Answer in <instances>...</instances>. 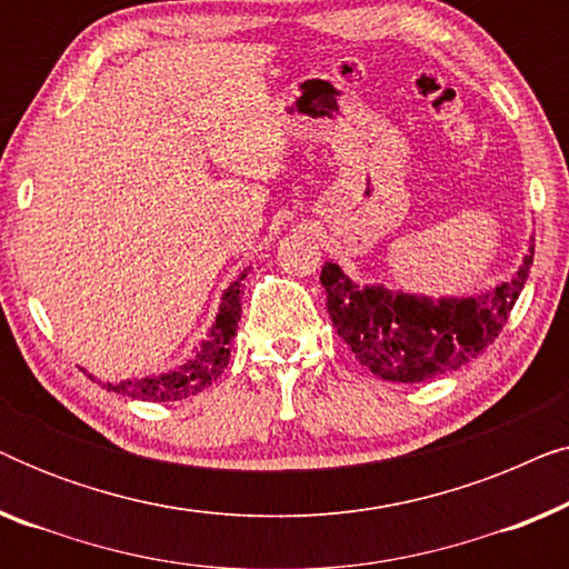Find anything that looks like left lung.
Returning a JSON list of instances; mask_svg holds the SVG:
<instances>
[{
	"label": "left lung",
	"mask_w": 569,
	"mask_h": 569,
	"mask_svg": "<svg viewBox=\"0 0 569 569\" xmlns=\"http://www.w3.org/2000/svg\"><path fill=\"white\" fill-rule=\"evenodd\" d=\"M533 263H523L508 282L463 298H427L391 292L383 284H357L339 263H326V310L333 329L372 376L391 383H425L453 372L497 339L523 290Z\"/></svg>",
	"instance_id": "left-lung-1"
}]
</instances>
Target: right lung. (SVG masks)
<instances>
[{
    "label": "right lung",
    "mask_w": 569,
    "mask_h": 569,
    "mask_svg": "<svg viewBox=\"0 0 569 569\" xmlns=\"http://www.w3.org/2000/svg\"><path fill=\"white\" fill-rule=\"evenodd\" d=\"M243 277L246 271L222 292L220 313H217L212 329H209L207 339L193 349V355L183 365L168 372H152V376L144 378L103 383V388L142 401H181L212 386L222 376V370L228 368L230 347L238 331L240 310H243V300H240V279ZM90 380L96 378L90 376Z\"/></svg>",
    "instance_id": "obj_1"
}]
</instances>
